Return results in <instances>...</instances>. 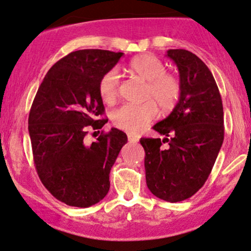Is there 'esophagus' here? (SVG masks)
Returning <instances> with one entry per match:
<instances>
[{"mask_svg": "<svg viewBox=\"0 0 251 251\" xmlns=\"http://www.w3.org/2000/svg\"><path fill=\"white\" fill-rule=\"evenodd\" d=\"M128 141H129V143H137L138 142V137H136V136H134V135H128Z\"/></svg>", "mask_w": 251, "mask_h": 251, "instance_id": "1", "label": "esophagus"}]
</instances>
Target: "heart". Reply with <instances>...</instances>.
Wrapping results in <instances>:
<instances>
[{
    "mask_svg": "<svg viewBox=\"0 0 251 251\" xmlns=\"http://www.w3.org/2000/svg\"><path fill=\"white\" fill-rule=\"evenodd\" d=\"M129 71L144 81L143 100L140 104L126 103L111 114L115 126L129 134H138L157 115V107L169 113L177 107L181 98V82L173 74L166 73V66L152 54H142L129 64ZM121 76L119 71L111 69L102 75L99 93L103 102L114 103L120 94Z\"/></svg>",
    "mask_w": 251,
    "mask_h": 251,
    "instance_id": "heart-1",
    "label": "heart"
}]
</instances>
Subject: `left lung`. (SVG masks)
Returning a JSON list of instances; mask_svg holds the SVG:
<instances>
[{"mask_svg": "<svg viewBox=\"0 0 251 251\" xmlns=\"http://www.w3.org/2000/svg\"><path fill=\"white\" fill-rule=\"evenodd\" d=\"M182 87L177 107L153 126L160 138H141L145 178L153 196L169 202L196 194L211 175L225 137L224 107L214 76L187 50H169ZM162 143L169 147L164 150Z\"/></svg>", "mask_w": 251, "mask_h": 251, "instance_id": "left-lung-1", "label": "left lung"}]
</instances>
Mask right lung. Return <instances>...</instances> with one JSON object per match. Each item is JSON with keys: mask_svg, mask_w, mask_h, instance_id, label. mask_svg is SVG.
<instances>
[{"mask_svg": "<svg viewBox=\"0 0 251 251\" xmlns=\"http://www.w3.org/2000/svg\"><path fill=\"white\" fill-rule=\"evenodd\" d=\"M122 52L79 50L58 60L40 83L29 114L33 163L43 185L69 206L89 207L107 196L109 173L128 138L113 128L92 144L89 129L107 122L99 82ZM100 132V131H99Z\"/></svg>", "mask_w": 251, "mask_h": 251, "instance_id": "right-lung-1", "label": "right lung"}]
</instances>
